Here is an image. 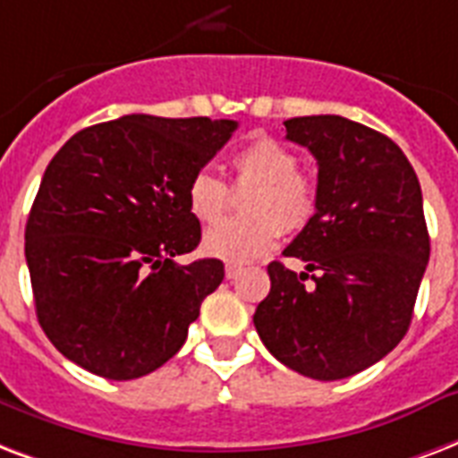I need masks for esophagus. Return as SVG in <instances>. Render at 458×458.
<instances>
[{
    "mask_svg": "<svg viewBox=\"0 0 458 458\" xmlns=\"http://www.w3.org/2000/svg\"><path fill=\"white\" fill-rule=\"evenodd\" d=\"M241 272H243V265H241V262H226V265H225V275H226V279L239 277Z\"/></svg>",
    "mask_w": 458,
    "mask_h": 458,
    "instance_id": "esophagus-1",
    "label": "esophagus"
}]
</instances>
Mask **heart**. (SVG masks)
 Returning <instances> with one entry per match:
<instances>
[{"label": "heart", "instance_id": "b5f03b06", "mask_svg": "<svg viewBox=\"0 0 458 458\" xmlns=\"http://www.w3.org/2000/svg\"><path fill=\"white\" fill-rule=\"evenodd\" d=\"M233 186H253L243 210L250 217L229 219L205 233V253L229 262L253 260L275 248L282 226L296 232L313 219L318 183L296 169L299 157L275 138L260 136L232 157ZM189 212L203 225H215L229 205V186L208 169L191 176L186 186Z\"/></svg>", "mask_w": 458, "mask_h": 458}]
</instances>
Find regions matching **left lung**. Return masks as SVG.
I'll list each match as a JSON object with an SVG mask.
<instances>
[{
    "label": "left lung",
    "instance_id": "1",
    "mask_svg": "<svg viewBox=\"0 0 458 458\" xmlns=\"http://www.w3.org/2000/svg\"><path fill=\"white\" fill-rule=\"evenodd\" d=\"M284 126L318 159V208L284 250L306 272L269 262L272 286L253 322L279 363L313 380H344L409 332L430 258L423 193L402 148L380 131L336 114Z\"/></svg>",
    "mask_w": 458,
    "mask_h": 458
}]
</instances>
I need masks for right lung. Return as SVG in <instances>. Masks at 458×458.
<instances>
[{"instance_id":"1","label":"right lung","mask_w":458,"mask_h":458,"mask_svg":"<svg viewBox=\"0 0 458 458\" xmlns=\"http://www.w3.org/2000/svg\"><path fill=\"white\" fill-rule=\"evenodd\" d=\"M239 123L126 114L78 131L45 169L26 225L35 313L56 349L88 373L136 380L189 336L225 279L205 258L186 186Z\"/></svg>"}]
</instances>
